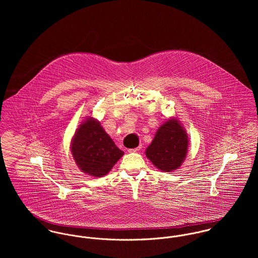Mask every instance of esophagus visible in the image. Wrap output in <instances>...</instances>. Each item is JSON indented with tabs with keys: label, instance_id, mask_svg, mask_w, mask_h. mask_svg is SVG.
Wrapping results in <instances>:
<instances>
[{
	"label": "esophagus",
	"instance_id": "obj_1",
	"mask_svg": "<svg viewBox=\"0 0 258 258\" xmlns=\"http://www.w3.org/2000/svg\"><path fill=\"white\" fill-rule=\"evenodd\" d=\"M140 149H141L140 146L137 148H133V149H128V152H129V153H134V152H137V151H139Z\"/></svg>",
	"mask_w": 258,
	"mask_h": 258
}]
</instances>
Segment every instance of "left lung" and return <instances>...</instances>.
Masks as SVG:
<instances>
[{
    "mask_svg": "<svg viewBox=\"0 0 258 258\" xmlns=\"http://www.w3.org/2000/svg\"><path fill=\"white\" fill-rule=\"evenodd\" d=\"M187 151V136L175 119L163 124L146 150L148 159L161 171L171 172L181 166Z\"/></svg>",
    "mask_w": 258,
    "mask_h": 258,
    "instance_id": "1",
    "label": "left lung"
}]
</instances>
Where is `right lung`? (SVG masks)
<instances>
[{
  "label": "right lung",
  "mask_w": 258,
  "mask_h": 258,
  "mask_svg": "<svg viewBox=\"0 0 258 258\" xmlns=\"http://www.w3.org/2000/svg\"><path fill=\"white\" fill-rule=\"evenodd\" d=\"M72 153L76 164L84 173L98 178L106 175L124 154L99 122L91 119L80 125L74 135Z\"/></svg>",
  "instance_id": "add662e5"
}]
</instances>
